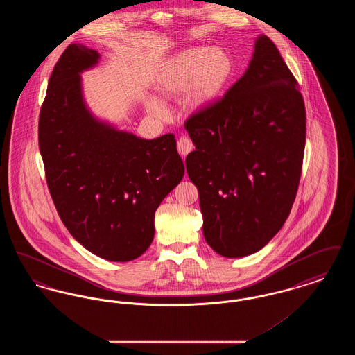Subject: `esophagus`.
I'll list each match as a JSON object with an SVG mask.
<instances>
[{
    "instance_id": "esophagus-1",
    "label": "esophagus",
    "mask_w": 355,
    "mask_h": 355,
    "mask_svg": "<svg viewBox=\"0 0 355 355\" xmlns=\"http://www.w3.org/2000/svg\"><path fill=\"white\" fill-rule=\"evenodd\" d=\"M177 150L182 157H186L189 153L193 152L194 150V145H193L191 139L187 138V137H181L178 139V142H177Z\"/></svg>"
}]
</instances>
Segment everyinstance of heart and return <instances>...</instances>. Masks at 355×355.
<instances>
[{"label":"heart","instance_id":"obj_1","mask_svg":"<svg viewBox=\"0 0 355 355\" xmlns=\"http://www.w3.org/2000/svg\"><path fill=\"white\" fill-rule=\"evenodd\" d=\"M236 64L229 51L214 46H197L174 54L159 70L155 89L161 98L171 100L189 92L193 107H205L217 101L233 80ZM148 110L165 116L164 105L157 100L146 102Z\"/></svg>","mask_w":355,"mask_h":355}]
</instances>
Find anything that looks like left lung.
I'll use <instances>...</instances> for the list:
<instances>
[{
    "mask_svg": "<svg viewBox=\"0 0 355 355\" xmlns=\"http://www.w3.org/2000/svg\"><path fill=\"white\" fill-rule=\"evenodd\" d=\"M297 87L277 46L262 34L245 74L220 101L186 121L196 145L186 170L198 189L203 236L222 257L257 253L290 214L306 141Z\"/></svg>",
    "mask_w": 355,
    "mask_h": 355,
    "instance_id": "obj_1",
    "label": "left lung"
}]
</instances>
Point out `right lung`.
<instances>
[{
    "mask_svg": "<svg viewBox=\"0 0 355 355\" xmlns=\"http://www.w3.org/2000/svg\"><path fill=\"white\" fill-rule=\"evenodd\" d=\"M98 51L70 44L51 71L40 112L38 144L58 216L86 250L113 262L145 253L154 214L185 166L173 135L139 138L96 119L81 73Z\"/></svg>",
    "mask_w": 355,
    "mask_h": 355,
    "instance_id": "add662e5",
    "label": "right lung"
}]
</instances>
